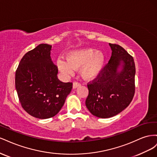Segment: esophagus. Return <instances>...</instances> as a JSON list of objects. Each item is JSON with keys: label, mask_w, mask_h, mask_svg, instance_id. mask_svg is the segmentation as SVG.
I'll use <instances>...</instances> for the list:
<instances>
[{"label": "esophagus", "mask_w": 157, "mask_h": 157, "mask_svg": "<svg viewBox=\"0 0 157 157\" xmlns=\"http://www.w3.org/2000/svg\"><path fill=\"white\" fill-rule=\"evenodd\" d=\"M80 83H79L78 82H73V88H77V87L80 86Z\"/></svg>", "instance_id": "34e87169"}]
</instances>
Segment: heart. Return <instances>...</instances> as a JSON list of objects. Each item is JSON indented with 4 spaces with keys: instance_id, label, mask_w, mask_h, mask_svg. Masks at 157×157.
Instances as JSON below:
<instances>
[{
    "instance_id": "b5f03b06",
    "label": "heart",
    "mask_w": 157,
    "mask_h": 157,
    "mask_svg": "<svg viewBox=\"0 0 157 157\" xmlns=\"http://www.w3.org/2000/svg\"><path fill=\"white\" fill-rule=\"evenodd\" d=\"M104 61L100 52H93L86 48L70 52L67 56V61L59 59L57 61L58 69L65 75H71L74 69L80 68V75L86 80L92 79L99 73Z\"/></svg>"
}]
</instances>
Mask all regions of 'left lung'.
Listing matches in <instances>:
<instances>
[{"mask_svg": "<svg viewBox=\"0 0 157 157\" xmlns=\"http://www.w3.org/2000/svg\"><path fill=\"white\" fill-rule=\"evenodd\" d=\"M111 58L97 77L87 84L86 105L93 115L105 118L126 109L135 94L136 67L133 57L120 45L109 43ZM122 63L120 72L117 68Z\"/></svg>", "mask_w": 157, "mask_h": 157, "instance_id": "obj_1", "label": "left lung"}]
</instances>
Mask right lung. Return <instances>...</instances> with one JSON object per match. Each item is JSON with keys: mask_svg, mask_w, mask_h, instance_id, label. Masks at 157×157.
<instances>
[{"mask_svg": "<svg viewBox=\"0 0 157 157\" xmlns=\"http://www.w3.org/2000/svg\"><path fill=\"white\" fill-rule=\"evenodd\" d=\"M52 46L41 44L23 56L16 71L15 84L23 109L40 119L54 117L64 105L72 82L58 78L50 58Z\"/></svg>", "mask_w": 157, "mask_h": 157, "instance_id": "obj_1", "label": "right lung"}]
</instances>
